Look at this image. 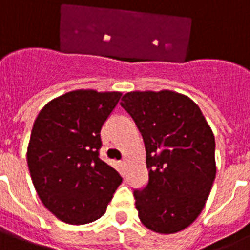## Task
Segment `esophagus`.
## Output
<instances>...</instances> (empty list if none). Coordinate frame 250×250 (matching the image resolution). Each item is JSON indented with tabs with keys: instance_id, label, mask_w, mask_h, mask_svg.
Instances as JSON below:
<instances>
[{
	"instance_id": "esophagus-1",
	"label": "esophagus",
	"mask_w": 250,
	"mask_h": 250,
	"mask_svg": "<svg viewBox=\"0 0 250 250\" xmlns=\"http://www.w3.org/2000/svg\"><path fill=\"white\" fill-rule=\"evenodd\" d=\"M121 165H122V166H125V160L121 161Z\"/></svg>"
}]
</instances>
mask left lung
<instances>
[{
    "label": "left lung",
    "instance_id": "obj_1",
    "mask_svg": "<svg viewBox=\"0 0 250 250\" xmlns=\"http://www.w3.org/2000/svg\"><path fill=\"white\" fill-rule=\"evenodd\" d=\"M122 107L132 117L146 152L148 184L135 189L141 223L157 233L192 225L213 187L215 139L189 97L172 90L128 92Z\"/></svg>",
    "mask_w": 250,
    "mask_h": 250
}]
</instances>
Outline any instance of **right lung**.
Segmentation results:
<instances>
[{
	"mask_svg": "<svg viewBox=\"0 0 250 250\" xmlns=\"http://www.w3.org/2000/svg\"><path fill=\"white\" fill-rule=\"evenodd\" d=\"M121 96L72 90L48 102L33 123L29 174L41 202L64 223L97 221L122 183L118 171L98 156L102 125Z\"/></svg>",
	"mask_w": 250,
	"mask_h": 250,
	"instance_id": "right-lung-1",
	"label": "right lung"
}]
</instances>
